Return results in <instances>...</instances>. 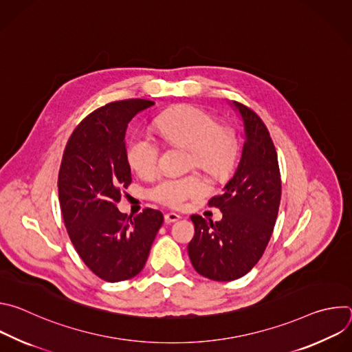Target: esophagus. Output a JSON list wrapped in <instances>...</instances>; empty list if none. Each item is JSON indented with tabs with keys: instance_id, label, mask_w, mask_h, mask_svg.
Wrapping results in <instances>:
<instances>
[{
	"instance_id": "esophagus-1",
	"label": "esophagus",
	"mask_w": 352,
	"mask_h": 352,
	"mask_svg": "<svg viewBox=\"0 0 352 352\" xmlns=\"http://www.w3.org/2000/svg\"><path fill=\"white\" fill-rule=\"evenodd\" d=\"M179 219H181V216H179V214H177V213H167V214L164 216V221H166L167 224L175 223V221H178Z\"/></svg>"
}]
</instances>
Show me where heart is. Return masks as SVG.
Wrapping results in <instances>:
<instances>
[{"mask_svg": "<svg viewBox=\"0 0 352 352\" xmlns=\"http://www.w3.org/2000/svg\"><path fill=\"white\" fill-rule=\"evenodd\" d=\"M163 139L190 148L192 163L213 175L226 174L235 159L236 142L231 129L219 126L216 118L196 106L174 107L155 121ZM160 144L147 133L133 135L126 144V160L140 177L159 168ZM209 185L199 174L166 175L150 189L156 202L179 209L190 199L208 193Z\"/></svg>", "mask_w": 352, "mask_h": 352, "instance_id": "b5f03b06", "label": "heart"}]
</instances>
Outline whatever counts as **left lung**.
Here are the masks:
<instances>
[{"mask_svg": "<svg viewBox=\"0 0 352 352\" xmlns=\"http://www.w3.org/2000/svg\"><path fill=\"white\" fill-rule=\"evenodd\" d=\"M243 125L239 163L209 205L220 221L190 216L195 235L188 245L193 269L214 281H232L259 262L272 236L281 197L277 153L263 121L246 106L231 102Z\"/></svg>", "mask_w": 352, "mask_h": 352, "instance_id": "obj_1", "label": "left lung"}]
</instances>
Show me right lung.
Returning a JSON list of instances; mask_svg holds the SVG:
<instances>
[{
    "label": "right lung",
    "mask_w": 352,
    "mask_h": 352,
    "mask_svg": "<svg viewBox=\"0 0 352 352\" xmlns=\"http://www.w3.org/2000/svg\"><path fill=\"white\" fill-rule=\"evenodd\" d=\"M155 102L122 100L89 114L71 135L58 174L63 219L78 255L100 278L118 283L139 274L164 221L144 209L128 217L117 209L132 181L126 160L128 124Z\"/></svg>",
    "instance_id": "obj_1"
}]
</instances>
